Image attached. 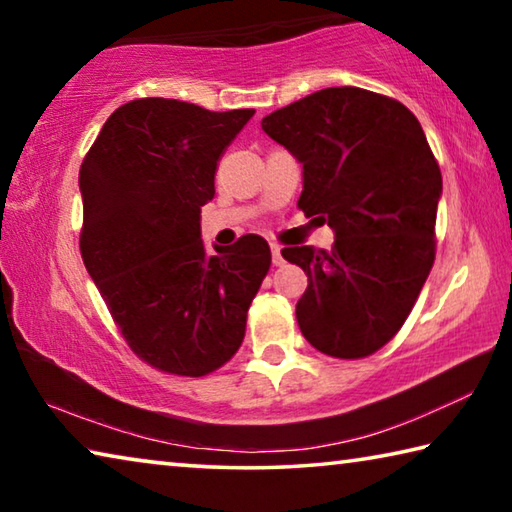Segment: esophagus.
<instances>
[{
	"label": "esophagus",
	"instance_id": "esophagus-1",
	"mask_svg": "<svg viewBox=\"0 0 512 512\" xmlns=\"http://www.w3.org/2000/svg\"><path fill=\"white\" fill-rule=\"evenodd\" d=\"M271 255H273V264H275V266H282V264H284L282 248L277 246V244H271Z\"/></svg>",
	"mask_w": 512,
	"mask_h": 512
}]
</instances>
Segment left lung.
I'll return each instance as SVG.
<instances>
[{
  "instance_id": "8db88e82",
  "label": "left lung",
  "mask_w": 512,
  "mask_h": 512,
  "mask_svg": "<svg viewBox=\"0 0 512 512\" xmlns=\"http://www.w3.org/2000/svg\"><path fill=\"white\" fill-rule=\"evenodd\" d=\"M262 128L302 164L300 210L336 235L329 250H282L309 277L300 332L329 357H368L400 332L436 259L443 176L420 121L343 85L271 112Z\"/></svg>"
}]
</instances>
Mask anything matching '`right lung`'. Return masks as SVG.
Wrapping results in <instances>:
<instances>
[{
  "instance_id": "right-lung-1",
  "label": "right lung",
  "mask_w": 512,
  "mask_h": 512,
  "mask_svg": "<svg viewBox=\"0 0 512 512\" xmlns=\"http://www.w3.org/2000/svg\"><path fill=\"white\" fill-rule=\"evenodd\" d=\"M253 115L135 99L112 112L81 164L83 264L128 348L169 375L203 377L235 357L271 268L259 235L216 255L201 239L216 162Z\"/></svg>"
}]
</instances>
